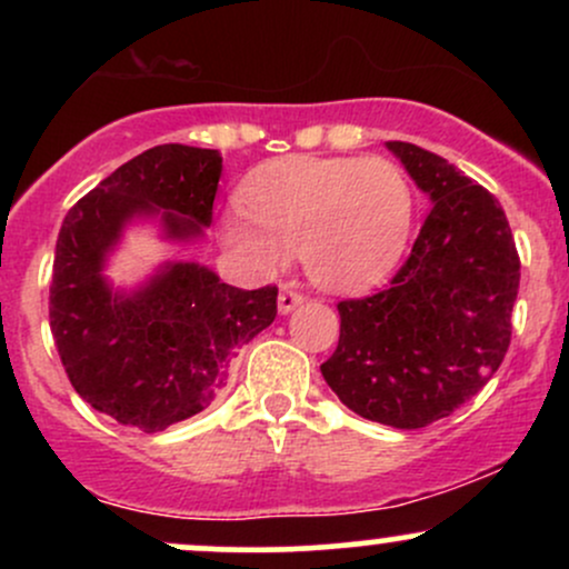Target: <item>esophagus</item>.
Instances as JSON below:
<instances>
[{"label": "esophagus", "instance_id": "1", "mask_svg": "<svg viewBox=\"0 0 569 569\" xmlns=\"http://www.w3.org/2000/svg\"><path fill=\"white\" fill-rule=\"evenodd\" d=\"M302 302H305V297H302V293H299V291H293L291 286H283V289H280L278 310L283 312V316H289L293 307H299Z\"/></svg>", "mask_w": 569, "mask_h": 569}]
</instances>
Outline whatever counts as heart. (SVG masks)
Returning a JSON list of instances; mask_svg holds the SVG:
<instances>
[{
    "mask_svg": "<svg viewBox=\"0 0 569 569\" xmlns=\"http://www.w3.org/2000/svg\"><path fill=\"white\" fill-rule=\"evenodd\" d=\"M243 202L260 232L232 221V243L267 259L302 253L326 289L380 278L407 243L415 208L407 173L382 158L283 160L248 184Z\"/></svg>",
    "mask_w": 569,
    "mask_h": 569,
    "instance_id": "heart-1",
    "label": "heart"
}]
</instances>
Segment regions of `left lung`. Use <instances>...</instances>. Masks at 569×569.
<instances>
[{"label": "left lung", "instance_id": "1", "mask_svg": "<svg viewBox=\"0 0 569 569\" xmlns=\"http://www.w3.org/2000/svg\"><path fill=\"white\" fill-rule=\"evenodd\" d=\"M388 149L433 208L393 280L337 305L339 342L321 371L356 415L415 430L471 401L498 371L521 262L495 194L428 149Z\"/></svg>", "mask_w": 569, "mask_h": 569}]
</instances>
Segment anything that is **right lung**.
Instances as JSON below:
<instances>
[{"mask_svg":"<svg viewBox=\"0 0 569 569\" xmlns=\"http://www.w3.org/2000/svg\"><path fill=\"white\" fill-rule=\"evenodd\" d=\"M217 149L160 143L90 189L63 219L50 283V331L71 388L143 433L198 415L224 388L243 345L276 321L278 289L221 283L194 262L160 267L139 291H114L107 253L136 217H160L166 238L211 227Z\"/></svg>","mask_w":569,"mask_h":569,"instance_id":"obj_1","label":"right lung"}]
</instances>
